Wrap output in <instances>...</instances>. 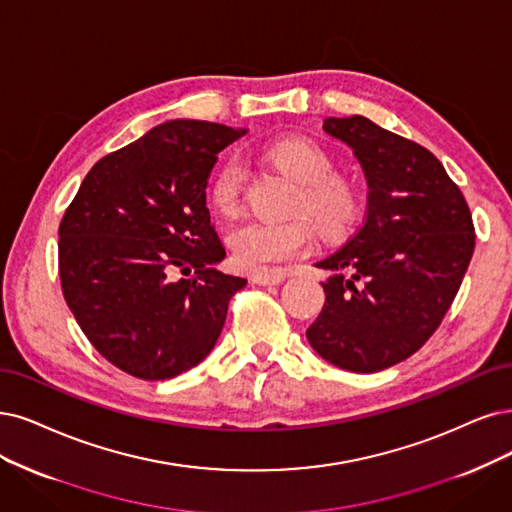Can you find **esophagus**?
<instances>
[{"instance_id": "esophagus-1", "label": "esophagus", "mask_w": 512, "mask_h": 512, "mask_svg": "<svg viewBox=\"0 0 512 512\" xmlns=\"http://www.w3.org/2000/svg\"><path fill=\"white\" fill-rule=\"evenodd\" d=\"M285 278H287L285 272H274V270H270V272H257V274L251 276V280L255 282V285H261V287L280 285V282L285 280Z\"/></svg>"}]
</instances>
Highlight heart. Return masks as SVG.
<instances>
[{
    "instance_id": "1",
    "label": "heart",
    "mask_w": 512,
    "mask_h": 512,
    "mask_svg": "<svg viewBox=\"0 0 512 512\" xmlns=\"http://www.w3.org/2000/svg\"><path fill=\"white\" fill-rule=\"evenodd\" d=\"M266 156L299 183L295 208H304L325 234L344 230L354 215V192L344 179L333 175L335 164L323 147L310 139L293 137L272 143ZM242 187L244 168L236 158H230L215 170L208 185V200L217 213L230 217L238 211ZM227 244L238 268L257 272L308 253L314 244V230L299 215L276 221L251 219L234 227Z\"/></svg>"
}]
</instances>
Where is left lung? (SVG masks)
I'll return each mask as SVG.
<instances>
[{
    "mask_svg": "<svg viewBox=\"0 0 512 512\" xmlns=\"http://www.w3.org/2000/svg\"><path fill=\"white\" fill-rule=\"evenodd\" d=\"M367 179V215L331 270L327 301L306 331L331 365L375 373L405 361L439 329L475 251V225L460 187L430 151L363 116L327 118Z\"/></svg>",
    "mask_w": 512,
    "mask_h": 512,
    "instance_id": "left-lung-1",
    "label": "left lung"
}]
</instances>
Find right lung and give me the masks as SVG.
<instances>
[{
    "instance_id": "obj_1",
    "label": "right lung",
    "mask_w": 512,
    "mask_h": 512,
    "mask_svg": "<svg viewBox=\"0 0 512 512\" xmlns=\"http://www.w3.org/2000/svg\"><path fill=\"white\" fill-rule=\"evenodd\" d=\"M244 128L173 120L90 168L59 227L69 310L111 365L170 380L217 344L246 280L215 270L225 249L206 208L217 154Z\"/></svg>"
}]
</instances>
